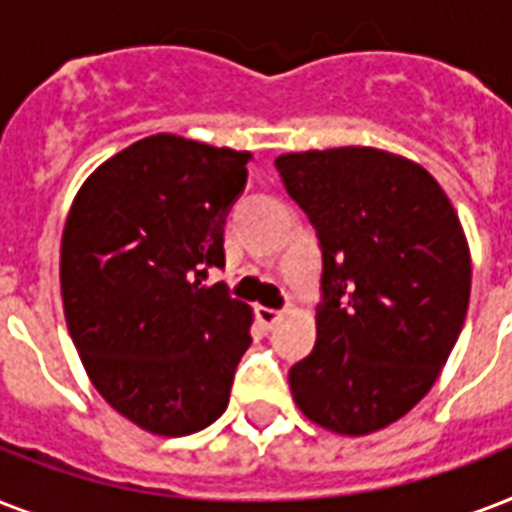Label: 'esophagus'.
<instances>
[{
    "instance_id": "34e87169",
    "label": "esophagus",
    "mask_w": 512,
    "mask_h": 512,
    "mask_svg": "<svg viewBox=\"0 0 512 512\" xmlns=\"http://www.w3.org/2000/svg\"><path fill=\"white\" fill-rule=\"evenodd\" d=\"M255 316H257V321H260V324H263L265 329H273V327H276V324H279L284 313L276 311V308H265V305H260V308H257V311H255Z\"/></svg>"
}]
</instances>
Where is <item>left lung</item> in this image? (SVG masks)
Returning a JSON list of instances; mask_svg holds the SVG:
<instances>
[{
	"instance_id": "1",
	"label": "left lung",
	"mask_w": 512,
	"mask_h": 512,
	"mask_svg": "<svg viewBox=\"0 0 512 512\" xmlns=\"http://www.w3.org/2000/svg\"><path fill=\"white\" fill-rule=\"evenodd\" d=\"M276 170L324 252L316 348L289 369L300 412L340 436L401 420L441 374L470 300V249L436 177L345 146L281 154Z\"/></svg>"
}]
</instances>
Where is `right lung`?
Returning <instances> with one entry per match:
<instances>
[{
	"instance_id": "add662e5",
	"label": "right lung",
	"mask_w": 512,
	"mask_h": 512,
	"mask_svg": "<svg viewBox=\"0 0 512 512\" xmlns=\"http://www.w3.org/2000/svg\"><path fill=\"white\" fill-rule=\"evenodd\" d=\"M249 151L151 135L92 172L60 241L68 335L98 393L156 436L225 412L252 308L207 284Z\"/></svg>"
}]
</instances>
